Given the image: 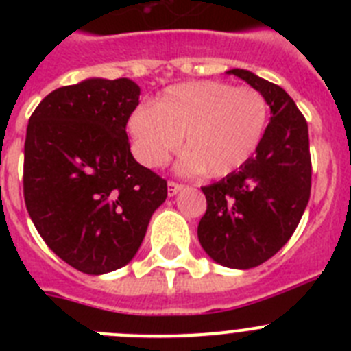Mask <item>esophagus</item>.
Returning <instances> with one entry per match:
<instances>
[{"instance_id":"obj_1","label":"esophagus","mask_w":351,"mask_h":351,"mask_svg":"<svg viewBox=\"0 0 351 351\" xmlns=\"http://www.w3.org/2000/svg\"><path fill=\"white\" fill-rule=\"evenodd\" d=\"M184 188V184H181V182H176V181H169V197H173V195H178L179 191Z\"/></svg>"}]
</instances>
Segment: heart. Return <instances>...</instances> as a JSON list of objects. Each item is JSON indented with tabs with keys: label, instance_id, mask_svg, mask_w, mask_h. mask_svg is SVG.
<instances>
[{
	"label": "heart",
	"instance_id": "1",
	"mask_svg": "<svg viewBox=\"0 0 351 351\" xmlns=\"http://www.w3.org/2000/svg\"><path fill=\"white\" fill-rule=\"evenodd\" d=\"M269 105L255 88L200 80L167 89L128 117L135 156L160 167L181 147V169L213 179L234 173L256 153L267 128Z\"/></svg>",
	"mask_w": 351,
	"mask_h": 351
}]
</instances>
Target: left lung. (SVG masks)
Returning <instances> with one entry per match:
<instances>
[{
  "label": "left lung",
  "instance_id": "obj_1",
  "mask_svg": "<svg viewBox=\"0 0 351 351\" xmlns=\"http://www.w3.org/2000/svg\"><path fill=\"white\" fill-rule=\"evenodd\" d=\"M228 73L262 93L272 117L251 160L202 188L207 210L198 223V241L214 262L251 269L288 243L309 202L308 123L283 88L241 68Z\"/></svg>",
  "mask_w": 351,
  "mask_h": 351
}]
</instances>
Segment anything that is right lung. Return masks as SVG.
I'll list each match as a JSON object with an SVG mask.
<instances>
[{
  "instance_id": "add662e5",
  "label": "right lung",
  "mask_w": 351,
  "mask_h": 351,
  "mask_svg": "<svg viewBox=\"0 0 351 351\" xmlns=\"http://www.w3.org/2000/svg\"><path fill=\"white\" fill-rule=\"evenodd\" d=\"M138 96L130 79H88L49 93L27 123L26 209L45 244L86 274L126 265L167 198L165 179L130 151Z\"/></svg>"
}]
</instances>
